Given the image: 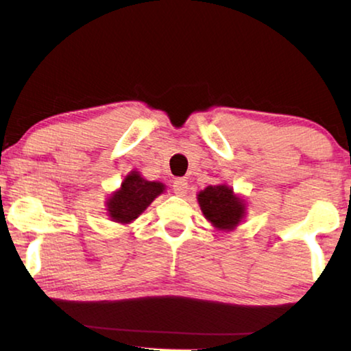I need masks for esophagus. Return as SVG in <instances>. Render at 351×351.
I'll return each instance as SVG.
<instances>
[{
    "label": "esophagus",
    "mask_w": 351,
    "mask_h": 351,
    "mask_svg": "<svg viewBox=\"0 0 351 351\" xmlns=\"http://www.w3.org/2000/svg\"><path fill=\"white\" fill-rule=\"evenodd\" d=\"M187 191H189V184H187L186 180H182V178H178V180L173 181V192L176 193V195L184 197Z\"/></svg>",
    "instance_id": "obj_1"
}]
</instances>
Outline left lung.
Returning a JSON list of instances; mask_svg holds the SVG:
<instances>
[{"label": "left lung", "mask_w": 351, "mask_h": 351, "mask_svg": "<svg viewBox=\"0 0 351 351\" xmlns=\"http://www.w3.org/2000/svg\"><path fill=\"white\" fill-rule=\"evenodd\" d=\"M203 216L221 232H233L245 219L247 203L227 184L208 186L197 193Z\"/></svg>", "instance_id": "8db88e82"}]
</instances>
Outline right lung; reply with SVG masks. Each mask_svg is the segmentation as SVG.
<instances>
[{"instance_id":"add662e5","label":"right lung","mask_w":351,"mask_h":351,"mask_svg":"<svg viewBox=\"0 0 351 351\" xmlns=\"http://www.w3.org/2000/svg\"><path fill=\"white\" fill-rule=\"evenodd\" d=\"M164 191L165 184L162 182L145 180L137 170L129 171L119 189L110 193L106 200L107 216L123 226L134 222Z\"/></svg>"}]
</instances>
